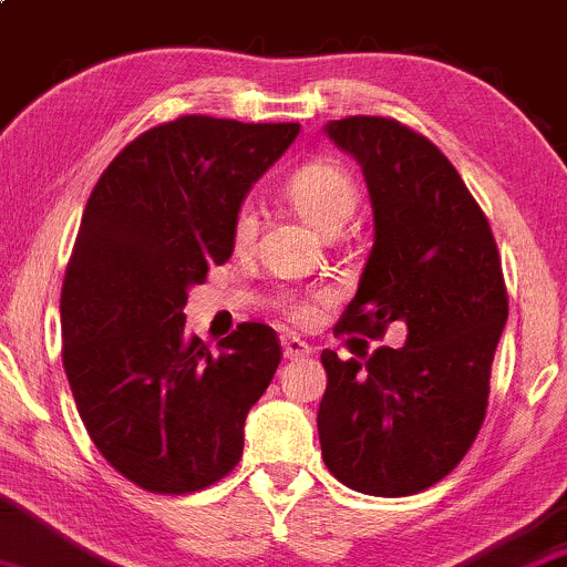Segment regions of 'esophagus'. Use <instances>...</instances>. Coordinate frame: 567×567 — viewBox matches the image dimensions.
Returning a JSON list of instances; mask_svg holds the SVG:
<instances>
[{
  "label": "esophagus",
  "mask_w": 567,
  "mask_h": 567,
  "mask_svg": "<svg viewBox=\"0 0 567 567\" xmlns=\"http://www.w3.org/2000/svg\"><path fill=\"white\" fill-rule=\"evenodd\" d=\"M281 346H284V357L286 359H306V357L313 354V349H310L306 340L295 338V334H284Z\"/></svg>",
  "instance_id": "esophagus-1"
}]
</instances>
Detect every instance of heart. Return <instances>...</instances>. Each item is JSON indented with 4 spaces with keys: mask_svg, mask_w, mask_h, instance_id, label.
Here are the masks:
<instances>
[{
    "mask_svg": "<svg viewBox=\"0 0 567 567\" xmlns=\"http://www.w3.org/2000/svg\"><path fill=\"white\" fill-rule=\"evenodd\" d=\"M286 197L295 205V210L319 233H338L351 216H354L359 192L354 178L343 167L330 162H313L297 169L286 186ZM257 235V210L251 203H243L235 213L233 237L235 246L243 248ZM313 313L308 302L289 306V316L297 321H306Z\"/></svg>",
    "mask_w": 567,
    "mask_h": 567,
    "instance_id": "heart-1",
    "label": "heart"
}]
</instances>
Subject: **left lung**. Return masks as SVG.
<instances>
[{
  "label": "left lung",
  "mask_w": 567,
  "mask_h": 567,
  "mask_svg": "<svg viewBox=\"0 0 567 567\" xmlns=\"http://www.w3.org/2000/svg\"><path fill=\"white\" fill-rule=\"evenodd\" d=\"M324 135L359 162L373 205V248L338 332L381 338L403 321L408 334L364 362L321 354V456L364 495H416L460 465L486 416L508 319L501 257L476 199L427 137L379 115L330 121Z\"/></svg>",
  "instance_id": "8db88e82"
}]
</instances>
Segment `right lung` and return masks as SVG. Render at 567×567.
<instances>
[{"label": "right lung", "mask_w": 567, "mask_h": 567, "mask_svg": "<svg viewBox=\"0 0 567 567\" xmlns=\"http://www.w3.org/2000/svg\"><path fill=\"white\" fill-rule=\"evenodd\" d=\"M300 124L181 115L132 140L91 192L62 286L64 373L102 456L159 495L224 478L281 362L246 321L218 354L186 334L188 289L235 251V213Z\"/></svg>", "instance_id": "right-lung-1"}]
</instances>
